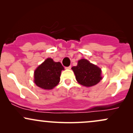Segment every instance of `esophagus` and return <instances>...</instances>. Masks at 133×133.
<instances>
[{"label": "esophagus", "mask_w": 133, "mask_h": 133, "mask_svg": "<svg viewBox=\"0 0 133 133\" xmlns=\"http://www.w3.org/2000/svg\"><path fill=\"white\" fill-rule=\"evenodd\" d=\"M65 68L66 69H70L71 68V65H69V66H68V67H65Z\"/></svg>", "instance_id": "esophagus-1"}]
</instances>
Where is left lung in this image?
Instances as JSON below:
<instances>
[{"label": "left lung", "mask_w": 133, "mask_h": 133, "mask_svg": "<svg viewBox=\"0 0 133 133\" xmlns=\"http://www.w3.org/2000/svg\"><path fill=\"white\" fill-rule=\"evenodd\" d=\"M72 69L74 71L77 81L82 86H94L102 79L101 69L86 59L79 60L77 66L72 67Z\"/></svg>", "instance_id": "left-lung-1"}]
</instances>
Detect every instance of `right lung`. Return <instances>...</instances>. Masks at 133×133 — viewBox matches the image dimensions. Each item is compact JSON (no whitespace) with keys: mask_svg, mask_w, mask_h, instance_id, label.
I'll return each instance as SVG.
<instances>
[{"mask_svg":"<svg viewBox=\"0 0 133 133\" xmlns=\"http://www.w3.org/2000/svg\"><path fill=\"white\" fill-rule=\"evenodd\" d=\"M64 69L61 62L48 58L35 71V84L42 89H52L59 82L61 71Z\"/></svg>","mask_w":133,"mask_h":133,"instance_id":"add662e5","label":"right lung"}]
</instances>
